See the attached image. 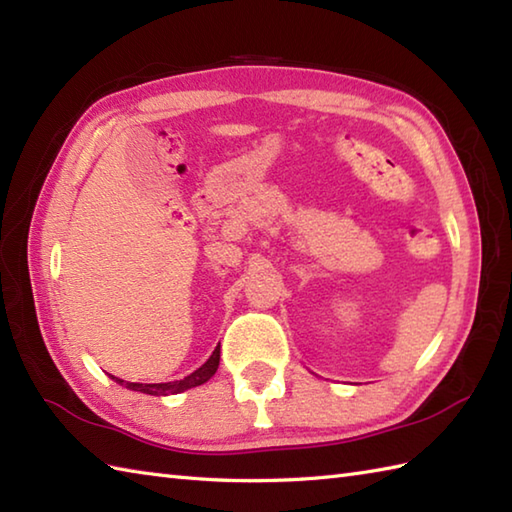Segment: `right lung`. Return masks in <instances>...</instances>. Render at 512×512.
I'll return each instance as SVG.
<instances>
[{
	"mask_svg": "<svg viewBox=\"0 0 512 512\" xmlns=\"http://www.w3.org/2000/svg\"><path fill=\"white\" fill-rule=\"evenodd\" d=\"M217 365H220V345L215 347V352L209 356V361L195 369V372H191L189 376H184L182 380H171V383H127L123 378H116V376L112 378H116V383L125 385L127 389L143 391V394H149V396H169V394H180V391H187L191 387L206 383V380L217 372Z\"/></svg>",
	"mask_w": 512,
	"mask_h": 512,
	"instance_id": "add662e5",
	"label": "right lung"
}]
</instances>
